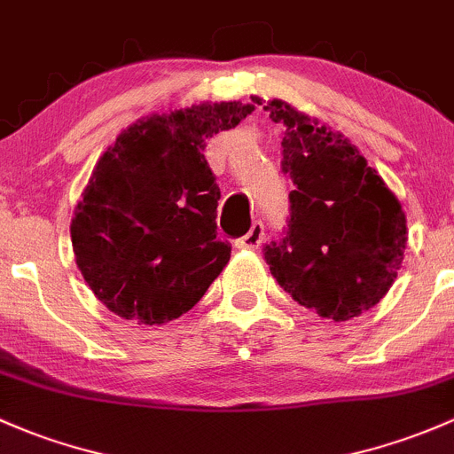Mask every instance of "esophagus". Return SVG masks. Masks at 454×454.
Listing matches in <instances>:
<instances>
[{"instance_id":"34e87169","label":"esophagus","mask_w":454,"mask_h":454,"mask_svg":"<svg viewBox=\"0 0 454 454\" xmlns=\"http://www.w3.org/2000/svg\"><path fill=\"white\" fill-rule=\"evenodd\" d=\"M263 235H265V226L261 222H254L250 226V231L235 241V246L239 247V250H259L261 243H263Z\"/></svg>"}]
</instances>
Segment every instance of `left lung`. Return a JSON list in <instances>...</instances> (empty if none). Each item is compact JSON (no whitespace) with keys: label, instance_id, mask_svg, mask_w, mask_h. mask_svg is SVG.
I'll list each match as a JSON object with an SVG mask.
<instances>
[{"label":"left lung","instance_id":"left-lung-1","mask_svg":"<svg viewBox=\"0 0 454 454\" xmlns=\"http://www.w3.org/2000/svg\"><path fill=\"white\" fill-rule=\"evenodd\" d=\"M263 108L285 128L283 174L294 183L287 231L263 247L265 261L295 302L346 322L379 304L394 285L407 217L346 137L283 99Z\"/></svg>","mask_w":454,"mask_h":454}]
</instances>
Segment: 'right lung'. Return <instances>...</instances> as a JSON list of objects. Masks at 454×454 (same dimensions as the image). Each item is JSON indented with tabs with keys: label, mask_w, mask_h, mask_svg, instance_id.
Returning <instances> with one entry per match:
<instances>
[{
	"label": "right lung",
	"mask_w": 454,
	"mask_h": 454,
	"mask_svg": "<svg viewBox=\"0 0 454 454\" xmlns=\"http://www.w3.org/2000/svg\"><path fill=\"white\" fill-rule=\"evenodd\" d=\"M252 111L204 102L150 114L99 156L71 219V243L108 311L165 324L193 309L226 267L231 243L217 239L219 187L204 147Z\"/></svg>",
	"instance_id": "1"
}]
</instances>
